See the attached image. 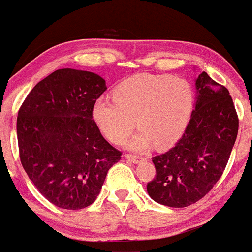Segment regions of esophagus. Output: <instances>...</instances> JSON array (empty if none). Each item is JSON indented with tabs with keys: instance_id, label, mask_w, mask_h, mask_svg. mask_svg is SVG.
<instances>
[{
	"instance_id": "esophagus-1",
	"label": "esophagus",
	"mask_w": 252,
	"mask_h": 252,
	"mask_svg": "<svg viewBox=\"0 0 252 252\" xmlns=\"http://www.w3.org/2000/svg\"><path fill=\"white\" fill-rule=\"evenodd\" d=\"M125 158L126 159H128V160H131V162H133V163H139L140 160H144V158L143 157H140V156H137V155H125Z\"/></svg>"
}]
</instances>
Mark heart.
<instances>
[{
    "label": "heart",
    "instance_id": "b5f03b06",
    "mask_svg": "<svg viewBox=\"0 0 252 252\" xmlns=\"http://www.w3.org/2000/svg\"><path fill=\"white\" fill-rule=\"evenodd\" d=\"M193 109L194 90L187 80L139 73L121 82L114 98H97L92 114L100 131L115 144L123 143L137 125L139 132L127 141V148L143 151L154 144L159 149L174 145L185 133Z\"/></svg>",
    "mask_w": 252,
    "mask_h": 252
}]
</instances>
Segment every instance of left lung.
I'll list each match as a JSON object with an SVG mask.
<instances>
[{
  "label": "left lung",
  "instance_id": "1",
  "mask_svg": "<svg viewBox=\"0 0 252 252\" xmlns=\"http://www.w3.org/2000/svg\"><path fill=\"white\" fill-rule=\"evenodd\" d=\"M196 101L187 128L174 148L152 157L156 177L148 183L154 201L187 207L202 199L224 172L238 133L232 97L205 71L195 80Z\"/></svg>",
  "mask_w": 252,
  "mask_h": 252
}]
</instances>
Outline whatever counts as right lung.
Returning <instances> with one entry per match:
<instances>
[{
  "instance_id": "add662e5",
  "label": "right lung",
  "mask_w": 252,
  "mask_h": 252,
  "mask_svg": "<svg viewBox=\"0 0 252 252\" xmlns=\"http://www.w3.org/2000/svg\"><path fill=\"white\" fill-rule=\"evenodd\" d=\"M106 89L94 72L59 69L31 90L19 111L20 160L42 196L59 208L92 205L121 159L93 120V104Z\"/></svg>"
}]
</instances>
